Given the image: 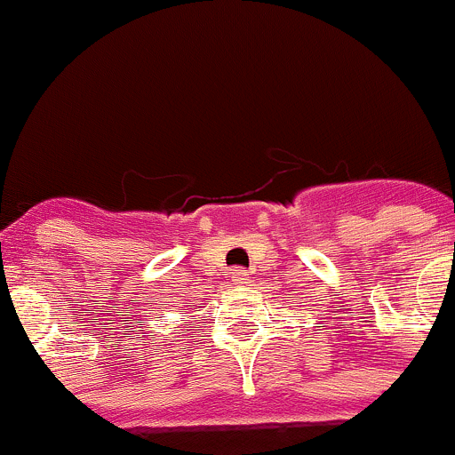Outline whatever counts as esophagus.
I'll list each match as a JSON object with an SVG mask.
<instances>
[{"mask_svg": "<svg viewBox=\"0 0 455 455\" xmlns=\"http://www.w3.org/2000/svg\"><path fill=\"white\" fill-rule=\"evenodd\" d=\"M231 280L235 282V284H244V282L249 280V271H244L242 267L231 268Z\"/></svg>", "mask_w": 455, "mask_h": 455, "instance_id": "obj_1", "label": "esophagus"}]
</instances>
